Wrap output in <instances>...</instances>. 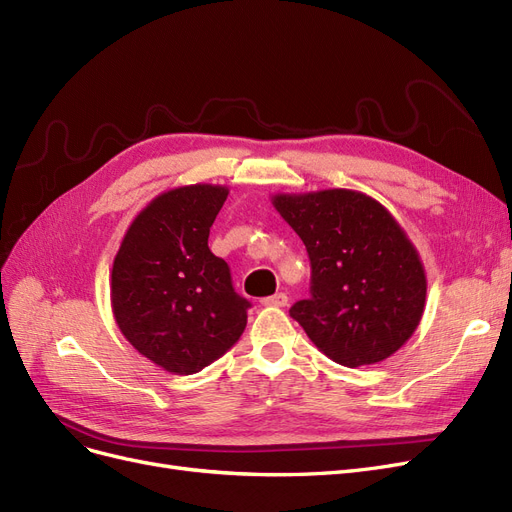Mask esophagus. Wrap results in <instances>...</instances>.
I'll list each match as a JSON object with an SVG mask.
<instances>
[{
    "label": "esophagus",
    "instance_id": "esophagus-1",
    "mask_svg": "<svg viewBox=\"0 0 512 512\" xmlns=\"http://www.w3.org/2000/svg\"><path fill=\"white\" fill-rule=\"evenodd\" d=\"M289 304L287 293H274L272 297L263 299V306H274V308H285Z\"/></svg>",
    "mask_w": 512,
    "mask_h": 512
}]
</instances>
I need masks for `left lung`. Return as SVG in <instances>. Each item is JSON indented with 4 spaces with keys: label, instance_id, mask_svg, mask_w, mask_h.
<instances>
[{
    "label": "left lung",
    "instance_id": "8db88e82",
    "mask_svg": "<svg viewBox=\"0 0 512 512\" xmlns=\"http://www.w3.org/2000/svg\"><path fill=\"white\" fill-rule=\"evenodd\" d=\"M272 204L304 240L312 297L289 314L337 365L386 361L418 329L426 306L422 257L401 223L356 189L274 194Z\"/></svg>",
    "mask_w": 512,
    "mask_h": 512
}]
</instances>
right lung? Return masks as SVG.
<instances>
[{
  "label": "right lung",
  "mask_w": 512,
  "mask_h": 512,
  "mask_svg": "<svg viewBox=\"0 0 512 512\" xmlns=\"http://www.w3.org/2000/svg\"><path fill=\"white\" fill-rule=\"evenodd\" d=\"M227 185L166 189L132 219L111 270V312L139 354L175 375L202 371L246 327L249 301L234 293L208 232Z\"/></svg>",
  "instance_id": "right-lung-1"
}]
</instances>
